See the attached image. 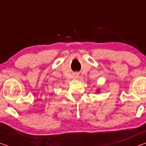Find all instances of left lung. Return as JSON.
<instances>
[{
	"label": "left lung",
	"mask_w": 146,
	"mask_h": 146,
	"mask_svg": "<svg viewBox=\"0 0 146 146\" xmlns=\"http://www.w3.org/2000/svg\"><path fill=\"white\" fill-rule=\"evenodd\" d=\"M97 91V92H98V91H99V90H98Z\"/></svg>",
	"instance_id": "obj_1"
}]
</instances>
